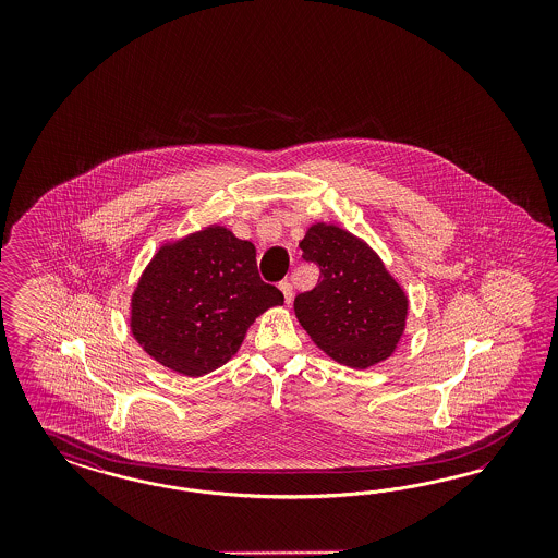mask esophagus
<instances>
[{
    "instance_id": "1",
    "label": "esophagus",
    "mask_w": 558,
    "mask_h": 558,
    "mask_svg": "<svg viewBox=\"0 0 558 558\" xmlns=\"http://www.w3.org/2000/svg\"><path fill=\"white\" fill-rule=\"evenodd\" d=\"M280 290H282V294H284V301H287V304L292 303V294H294L292 284H290V282H280Z\"/></svg>"
}]
</instances>
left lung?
I'll return each mask as SVG.
<instances>
[{"mask_svg": "<svg viewBox=\"0 0 558 558\" xmlns=\"http://www.w3.org/2000/svg\"><path fill=\"white\" fill-rule=\"evenodd\" d=\"M303 259L319 268V282L294 299V313L311 339L339 364L368 368L387 360L403 336L407 296L378 255L348 231L313 225Z\"/></svg>", "mask_w": 558, "mask_h": 558, "instance_id": "obj_1", "label": "left lung"}]
</instances>
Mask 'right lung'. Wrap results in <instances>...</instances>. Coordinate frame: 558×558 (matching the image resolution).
<instances>
[{
    "instance_id": "add662e5",
    "label": "right lung",
    "mask_w": 558,
    "mask_h": 558,
    "mask_svg": "<svg viewBox=\"0 0 558 558\" xmlns=\"http://www.w3.org/2000/svg\"><path fill=\"white\" fill-rule=\"evenodd\" d=\"M282 303L259 278L254 243L208 227L153 257L133 294L131 329L159 364L203 376L235 354L255 317Z\"/></svg>"
}]
</instances>
